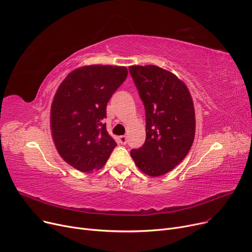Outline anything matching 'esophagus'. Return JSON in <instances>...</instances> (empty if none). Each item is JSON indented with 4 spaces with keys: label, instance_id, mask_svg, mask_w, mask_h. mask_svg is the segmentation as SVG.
Here are the masks:
<instances>
[{
    "label": "esophagus",
    "instance_id": "34e87169",
    "mask_svg": "<svg viewBox=\"0 0 252 252\" xmlns=\"http://www.w3.org/2000/svg\"><path fill=\"white\" fill-rule=\"evenodd\" d=\"M126 136H119L118 137V142L121 143V144H123V145H126Z\"/></svg>",
    "mask_w": 252,
    "mask_h": 252
}]
</instances>
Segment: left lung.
Returning <instances> with one entry per match:
<instances>
[{
  "instance_id": "left-lung-1",
  "label": "left lung",
  "mask_w": 252,
  "mask_h": 252,
  "mask_svg": "<svg viewBox=\"0 0 252 252\" xmlns=\"http://www.w3.org/2000/svg\"><path fill=\"white\" fill-rule=\"evenodd\" d=\"M146 111V140L130 155L144 174L159 177L187 156L195 137L190 92L174 73L155 65L129 66Z\"/></svg>"
}]
</instances>
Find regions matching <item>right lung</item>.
Returning a JSON list of instances; mask_svg holds the SVG:
<instances>
[{"instance_id": "add662e5", "label": "right lung", "mask_w": 252, "mask_h": 252, "mask_svg": "<svg viewBox=\"0 0 252 252\" xmlns=\"http://www.w3.org/2000/svg\"><path fill=\"white\" fill-rule=\"evenodd\" d=\"M126 76L125 66L89 65L71 71L59 86L51 106L52 138L60 156L75 169L102 168L116 147L103 119Z\"/></svg>"}]
</instances>
